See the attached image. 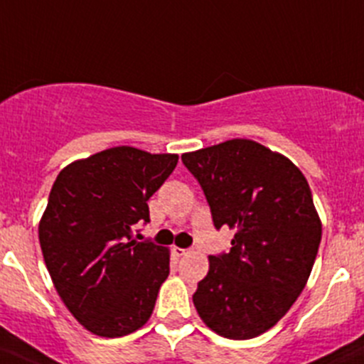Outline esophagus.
<instances>
[{
    "label": "esophagus",
    "mask_w": 364,
    "mask_h": 364,
    "mask_svg": "<svg viewBox=\"0 0 364 364\" xmlns=\"http://www.w3.org/2000/svg\"><path fill=\"white\" fill-rule=\"evenodd\" d=\"M174 253H176V255H178V257H183V255H188L190 250H188V248H178V247H176V248H174Z\"/></svg>",
    "instance_id": "esophagus-1"
}]
</instances>
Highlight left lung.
Segmentation results:
<instances>
[{"instance_id":"obj_1","label":"left lung","mask_w":364,"mask_h":364,"mask_svg":"<svg viewBox=\"0 0 364 364\" xmlns=\"http://www.w3.org/2000/svg\"><path fill=\"white\" fill-rule=\"evenodd\" d=\"M211 208L216 229H236L229 253L209 257L193 304L223 338L250 340L273 328L303 292L322 223L303 172L250 139L181 155Z\"/></svg>"}]
</instances>
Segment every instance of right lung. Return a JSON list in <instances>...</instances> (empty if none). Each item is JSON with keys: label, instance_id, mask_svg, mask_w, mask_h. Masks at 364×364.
<instances>
[{"label": "right lung", "instance_id": "1", "mask_svg": "<svg viewBox=\"0 0 364 364\" xmlns=\"http://www.w3.org/2000/svg\"><path fill=\"white\" fill-rule=\"evenodd\" d=\"M176 164L178 155L117 146L72 161L54 181L40 247L61 301L93 335H130L151 317L171 252L132 230L149 222V197Z\"/></svg>", "mask_w": 364, "mask_h": 364}]
</instances>
